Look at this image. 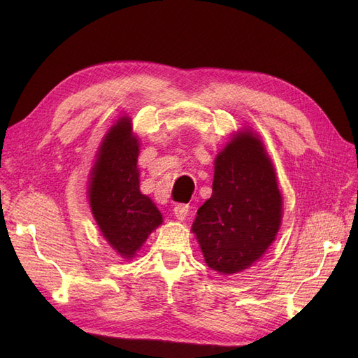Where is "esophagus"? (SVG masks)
<instances>
[{
    "label": "esophagus",
    "instance_id": "34e87169",
    "mask_svg": "<svg viewBox=\"0 0 358 358\" xmlns=\"http://www.w3.org/2000/svg\"><path fill=\"white\" fill-rule=\"evenodd\" d=\"M188 212H189V206H188V204H183V203L176 204L175 209H173V213H175V216H176V218H178L179 221L185 220Z\"/></svg>",
    "mask_w": 358,
    "mask_h": 358
}]
</instances>
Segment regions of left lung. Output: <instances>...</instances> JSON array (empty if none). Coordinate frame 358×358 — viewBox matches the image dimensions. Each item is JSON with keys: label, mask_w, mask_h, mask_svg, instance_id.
Instances as JSON below:
<instances>
[{"label": "left lung", "mask_w": 358, "mask_h": 358, "mask_svg": "<svg viewBox=\"0 0 358 358\" xmlns=\"http://www.w3.org/2000/svg\"><path fill=\"white\" fill-rule=\"evenodd\" d=\"M280 220L272 161L257 134L241 131L216 155L212 197L192 224L206 264L222 275L251 267L275 241Z\"/></svg>", "instance_id": "left-lung-1"}]
</instances>
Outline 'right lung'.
<instances>
[{"label":"right lung","mask_w":358,"mask_h":358,"mask_svg":"<svg viewBox=\"0 0 358 358\" xmlns=\"http://www.w3.org/2000/svg\"><path fill=\"white\" fill-rule=\"evenodd\" d=\"M138 140L131 119H117L104 136L90 180V204L101 234L122 258L131 259L159 224L155 203L140 192Z\"/></svg>","instance_id":"1"}]
</instances>
